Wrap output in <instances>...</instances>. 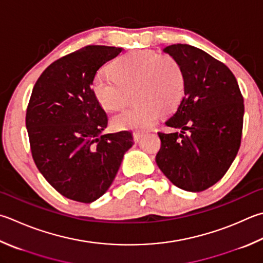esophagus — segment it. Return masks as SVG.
I'll return each mask as SVG.
<instances>
[{
  "mask_svg": "<svg viewBox=\"0 0 263 263\" xmlns=\"http://www.w3.org/2000/svg\"><path fill=\"white\" fill-rule=\"evenodd\" d=\"M144 136V134L143 133H140V132H134L133 133V137H134V141H135L136 143L141 141V138Z\"/></svg>",
  "mask_w": 263,
  "mask_h": 263,
  "instance_id": "34e87169",
  "label": "esophagus"
}]
</instances>
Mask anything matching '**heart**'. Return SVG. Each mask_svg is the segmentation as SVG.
I'll return each instance as SVG.
<instances>
[{"label": "heart", "instance_id": "heart-1", "mask_svg": "<svg viewBox=\"0 0 263 263\" xmlns=\"http://www.w3.org/2000/svg\"><path fill=\"white\" fill-rule=\"evenodd\" d=\"M111 74L98 72L91 90L107 111H121L113 118L117 129L145 130L155 125L160 111L171 112L180 104L185 87L183 67L175 57L151 50L134 51L112 64Z\"/></svg>", "mask_w": 263, "mask_h": 263}]
</instances>
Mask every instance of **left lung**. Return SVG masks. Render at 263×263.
I'll list each match as a JSON object with an SVG mask.
<instances>
[{
	"instance_id": "left-lung-1",
	"label": "left lung",
	"mask_w": 263,
	"mask_h": 263,
	"mask_svg": "<svg viewBox=\"0 0 263 263\" xmlns=\"http://www.w3.org/2000/svg\"><path fill=\"white\" fill-rule=\"evenodd\" d=\"M185 77L184 96L166 121L174 133L159 132L156 157L160 171L180 189L200 192L224 176L241 142L244 98L229 67L201 49L172 44Z\"/></svg>"
}]
</instances>
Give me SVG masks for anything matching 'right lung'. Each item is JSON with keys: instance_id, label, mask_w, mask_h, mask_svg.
Wrapping results in <instances>:
<instances>
[{"instance_id": "1", "label": "right lung", "mask_w": 263, "mask_h": 263, "mask_svg": "<svg viewBox=\"0 0 263 263\" xmlns=\"http://www.w3.org/2000/svg\"><path fill=\"white\" fill-rule=\"evenodd\" d=\"M122 48L86 46L50 64L26 111L33 160L54 190L91 202L106 192L133 142L132 133L102 134L107 116L91 90L97 71Z\"/></svg>"}]
</instances>
